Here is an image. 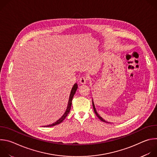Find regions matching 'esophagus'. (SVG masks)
Wrapping results in <instances>:
<instances>
[{
	"label": "esophagus",
	"instance_id": "34e87169",
	"mask_svg": "<svg viewBox=\"0 0 157 157\" xmlns=\"http://www.w3.org/2000/svg\"><path fill=\"white\" fill-rule=\"evenodd\" d=\"M87 78L86 76H82L80 79H79V82L82 84H84L87 82Z\"/></svg>",
	"mask_w": 157,
	"mask_h": 157
}]
</instances>
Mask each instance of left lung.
Masks as SVG:
<instances>
[{"label":"left lung","mask_w":157,"mask_h":157,"mask_svg":"<svg viewBox=\"0 0 157 157\" xmlns=\"http://www.w3.org/2000/svg\"><path fill=\"white\" fill-rule=\"evenodd\" d=\"M93 109H94V113H95V114H96V115L98 116V117L101 121H102V122H106V123H109L108 122H107V121H105L102 117H101L99 115V114L98 113V112H97V110H96V107H95V105H94V101H93Z\"/></svg>","instance_id":"obj_1"}]
</instances>
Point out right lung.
<instances>
[{
	"mask_svg": "<svg viewBox=\"0 0 157 157\" xmlns=\"http://www.w3.org/2000/svg\"><path fill=\"white\" fill-rule=\"evenodd\" d=\"M78 89V84L77 83H75L72 89H71V93H70V98H69V101H68V105H67V108H66V110L65 111V113H64V114L61 116V118H59L58 121H56L55 123L52 124H50V125H46V126H44V127H52V126H54V125H58L60 123H61L64 119L66 118V117L68 116V114H69L70 111V109H71V104H72V100H73V96L75 95V94L76 93V91Z\"/></svg>",
	"mask_w": 157,
	"mask_h": 157,
	"instance_id": "right-lung-1",
	"label": "right lung"
}]
</instances>
